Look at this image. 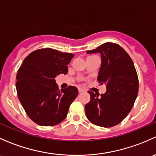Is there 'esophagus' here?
Listing matches in <instances>:
<instances>
[{
  "label": "esophagus",
  "instance_id": "esophagus-1",
  "mask_svg": "<svg viewBox=\"0 0 156 156\" xmlns=\"http://www.w3.org/2000/svg\"><path fill=\"white\" fill-rule=\"evenodd\" d=\"M78 92H79V94H81V93L84 92V90L81 89V88H78Z\"/></svg>",
  "mask_w": 156,
  "mask_h": 156
}]
</instances>
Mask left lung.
<instances>
[{"label": "left lung", "instance_id": "1", "mask_svg": "<svg viewBox=\"0 0 156 156\" xmlns=\"http://www.w3.org/2000/svg\"><path fill=\"white\" fill-rule=\"evenodd\" d=\"M99 53L101 66L97 80L106 87L105 94L88 91L90 100L85 105L87 119L97 126L110 127L120 123L128 115L138 94L139 81L134 65L119 45L107 42L87 53Z\"/></svg>", "mask_w": 156, "mask_h": 156}]
</instances>
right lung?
<instances>
[{"mask_svg":"<svg viewBox=\"0 0 156 156\" xmlns=\"http://www.w3.org/2000/svg\"><path fill=\"white\" fill-rule=\"evenodd\" d=\"M73 57L72 53L40 49L30 53L19 69L16 84L19 100L37 125H56L66 117L78 90L74 86L59 90L55 78L66 75L67 66Z\"/></svg>","mask_w":156,"mask_h":156,"instance_id":"obj_1","label":"right lung"}]
</instances>
